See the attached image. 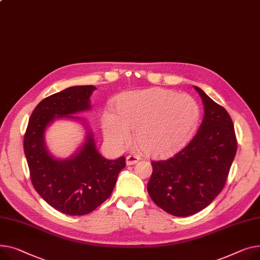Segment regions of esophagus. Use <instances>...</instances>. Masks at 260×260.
Returning a JSON list of instances; mask_svg holds the SVG:
<instances>
[{"label": "esophagus", "instance_id": "obj_1", "mask_svg": "<svg viewBox=\"0 0 260 260\" xmlns=\"http://www.w3.org/2000/svg\"><path fill=\"white\" fill-rule=\"evenodd\" d=\"M139 160H140L139 155H137V154H128L127 157H126V164L127 165H134Z\"/></svg>", "mask_w": 260, "mask_h": 260}]
</instances>
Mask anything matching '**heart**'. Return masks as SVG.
Listing matches in <instances>:
<instances>
[{"label": "heart", "instance_id": "1", "mask_svg": "<svg viewBox=\"0 0 260 260\" xmlns=\"http://www.w3.org/2000/svg\"><path fill=\"white\" fill-rule=\"evenodd\" d=\"M198 102L187 94L161 88L127 92L116 100V113L102 114L107 139L124 146L135 131V142L149 155H166L182 147L200 122Z\"/></svg>", "mask_w": 260, "mask_h": 260}]
</instances>
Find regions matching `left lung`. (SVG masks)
Segmentation results:
<instances>
[{"instance_id": "left-lung-1", "label": "left lung", "mask_w": 260, "mask_h": 260, "mask_svg": "<svg viewBox=\"0 0 260 260\" xmlns=\"http://www.w3.org/2000/svg\"><path fill=\"white\" fill-rule=\"evenodd\" d=\"M194 88L204 103L202 124L191 141L171 158L151 161L147 184L154 204L175 216L196 214L213 202L226 184L237 149L226 109Z\"/></svg>"}]
</instances>
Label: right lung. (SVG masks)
<instances>
[{
    "mask_svg": "<svg viewBox=\"0 0 260 260\" xmlns=\"http://www.w3.org/2000/svg\"><path fill=\"white\" fill-rule=\"evenodd\" d=\"M94 85L71 86L43 99L30 116L24 136V151L30 179L38 193L54 209L68 215H84L107 201L125 158L107 160L97 151L88 131L81 149L70 159L58 161L48 152L44 135L55 118L90 109Z\"/></svg>",
    "mask_w": 260,
    "mask_h": 260,
    "instance_id": "right-lung-1",
    "label": "right lung"
}]
</instances>
